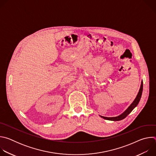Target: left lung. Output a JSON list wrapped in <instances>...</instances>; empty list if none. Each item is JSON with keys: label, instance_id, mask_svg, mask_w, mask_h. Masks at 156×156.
I'll list each match as a JSON object with an SVG mask.
<instances>
[{"label": "left lung", "instance_id": "left-lung-1", "mask_svg": "<svg viewBox=\"0 0 156 156\" xmlns=\"http://www.w3.org/2000/svg\"><path fill=\"white\" fill-rule=\"evenodd\" d=\"M143 87V81H142L139 92H138L136 98L135 99L134 101H133V102L131 104V105L127 108V109L125 111H124V112L122 114H120L119 116L114 117H104V116H101V115H100V117H102L104 119L108 120H111V121H119V120H122L124 119L129 114L131 113V111L133 109H134L137 106V105L138 104V103H139V102L141 99V95H142Z\"/></svg>", "mask_w": 156, "mask_h": 156}]
</instances>
